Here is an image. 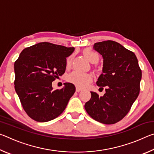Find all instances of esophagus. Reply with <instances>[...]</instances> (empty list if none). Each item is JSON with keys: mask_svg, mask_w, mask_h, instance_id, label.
<instances>
[{"mask_svg": "<svg viewBox=\"0 0 154 154\" xmlns=\"http://www.w3.org/2000/svg\"><path fill=\"white\" fill-rule=\"evenodd\" d=\"M82 90L81 89V88H79V87H77L76 88V92H80V91H82Z\"/></svg>", "mask_w": 154, "mask_h": 154, "instance_id": "34e87169", "label": "esophagus"}]
</instances>
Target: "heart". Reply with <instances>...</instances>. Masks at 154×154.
Listing matches in <instances>:
<instances>
[{
  "label": "heart",
  "instance_id": "obj_1",
  "mask_svg": "<svg viewBox=\"0 0 154 154\" xmlns=\"http://www.w3.org/2000/svg\"><path fill=\"white\" fill-rule=\"evenodd\" d=\"M83 54L88 59L90 62L96 64L99 61L100 55L91 49H85L83 51ZM72 56H69L67 58L66 64L67 66H69L71 64ZM68 81L69 82L73 83L74 85L78 87L84 88L89 84L92 81V75L88 73V72H83L78 71H72L69 76H68Z\"/></svg>",
  "mask_w": 154,
  "mask_h": 154
}]
</instances>
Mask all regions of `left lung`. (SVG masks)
Wrapping results in <instances>:
<instances>
[{
  "instance_id": "left-lung-1",
  "label": "left lung",
  "mask_w": 154,
  "mask_h": 154,
  "mask_svg": "<svg viewBox=\"0 0 154 154\" xmlns=\"http://www.w3.org/2000/svg\"><path fill=\"white\" fill-rule=\"evenodd\" d=\"M93 48L103 58V73L96 84L105 88V94L99 96L91 92L85 109L96 121L113 124L126 116L139 96L141 70L133 52L116 41L96 43Z\"/></svg>"
}]
</instances>
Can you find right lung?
<instances>
[{
	"mask_svg": "<svg viewBox=\"0 0 154 154\" xmlns=\"http://www.w3.org/2000/svg\"><path fill=\"white\" fill-rule=\"evenodd\" d=\"M74 48L42 42L25 48L14 64L15 90L28 116L34 120H52L64 111L75 92V85L64 83L54 90L52 82L63 75L66 58Z\"/></svg>",
	"mask_w": 154,
	"mask_h": 154,
	"instance_id": "add662e5",
	"label": "right lung"
}]
</instances>
